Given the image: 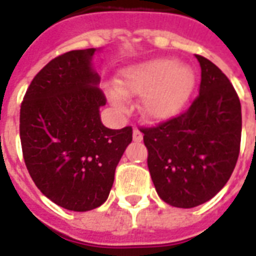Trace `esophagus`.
I'll return each mask as SVG.
<instances>
[{
    "mask_svg": "<svg viewBox=\"0 0 256 256\" xmlns=\"http://www.w3.org/2000/svg\"><path fill=\"white\" fill-rule=\"evenodd\" d=\"M133 140L136 142H141L142 141V133L140 132L138 128H134L133 130Z\"/></svg>",
    "mask_w": 256,
    "mask_h": 256,
    "instance_id": "esophagus-1",
    "label": "esophagus"
}]
</instances>
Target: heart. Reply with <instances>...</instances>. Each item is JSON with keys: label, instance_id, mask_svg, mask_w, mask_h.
<instances>
[{"label": "heart", "instance_id": "b5f03b06", "mask_svg": "<svg viewBox=\"0 0 256 256\" xmlns=\"http://www.w3.org/2000/svg\"><path fill=\"white\" fill-rule=\"evenodd\" d=\"M119 90L108 92L111 104L119 111L128 110L123 97H140L141 111L152 120H164L177 115L186 104L194 88V72L172 58H152L123 70L118 79Z\"/></svg>", "mask_w": 256, "mask_h": 256}]
</instances>
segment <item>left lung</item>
<instances>
[{
	"instance_id": "1",
	"label": "left lung",
	"mask_w": 256,
	"mask_h": 256,
	"mask_svg": "<svg viewBox=\"0 0 256 256\" xmlns=\"http://www.w3.org/2000/svg\"><path fill=\"white\" fill-rule=\"evenodd\" d=\"M196 58L202 82L190 106L155 128H140L156 192L180 208L206 203L225 186L242 141V106L233 84L208 58Z\"/></svg>"
}]
</instances>
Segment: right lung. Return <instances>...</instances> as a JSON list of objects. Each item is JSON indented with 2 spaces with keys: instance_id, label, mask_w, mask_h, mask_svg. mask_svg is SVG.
<instances>
[{
  "instance_id": "1",
  "label": "right lung",
  "mask_w": 256,
  "mask_h": 256,
  "mask_svg": "<svg viewBox=\"0 0 256 256\" xmlns=\"http://www.w3.org/2000/svg\"><path fill=\"white\" fill-rule=\"evenodd\" d=\"M96 49L60 54L31 80L20 106V141L32 181L48 198L71 211L106 202L133 128H106Z\"/></svg>"
}]
</instances>
